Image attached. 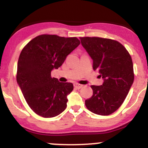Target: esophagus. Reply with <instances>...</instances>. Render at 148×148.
<instances>
[{
  "mask_svg": "<svg viewBox=\"0 0 148 148\" xmlns=\"http://www.w3.org/2000/svg\"><path fill=\"white\" fill-rule=\"evenodd\" d=\"M74 88H76V89H80V88H83V85H81L79 84H74Z\"/></svg>",
  "mask_w": 148,
  "mask_h": 148,
  "instance_id": "1",
  "label": "esophagus"
}]
</instances>
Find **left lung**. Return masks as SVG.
<instances>
[{"label": "left lung", "mask_w": 148, "mask_h": 148, "mask_svg": "<svg viewBox=\"0 0 148 148\" xmlns=\"http://www.w3.org/2000/svg\"><path fill=\"white\" fill-rule=\"evenodd\" d=\"M92 59L94 70L103 79L101 86H92L93 95L85 101L93 113L108 115L123 104L134 79L132 57L120 42L101 37H80Z\"/></svg>", "instance_id": "8db88e82"}]
</instances>
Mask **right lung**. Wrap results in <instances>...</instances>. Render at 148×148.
Masks as SVG:
<instances>
[{
  "instance_id": "obj_1",
  "label": "right lung",
  "mask_w": 148,
  "mask_h": 148,
  "mask_svg": "<svg viewBox=\"0 0 148 148\" xmlns=\"http://www.w3.org/2000/svg\"><path fill=\"white\" fill-rule=\"evenodd\" d=\"M80 45L76 37L41 35L22 49L17 64L16 81L30 108L43 118L60 114L67 107L72 83H61L51 72L62 65Z\"/></svg>"
}]
</instances>
